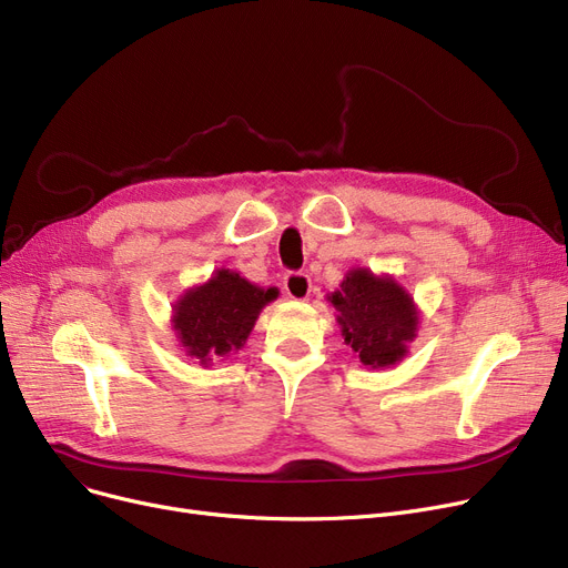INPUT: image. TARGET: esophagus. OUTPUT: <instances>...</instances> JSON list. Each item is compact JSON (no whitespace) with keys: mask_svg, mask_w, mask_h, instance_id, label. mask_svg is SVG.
I'll return each instance as SVG.
<instances>
[{"mask_svg":"<svg viewBox=\"0 0 568 568\" xmlns=\"http://www.w3.org/2000/svg\"><path fill=\"white\" fill-rule=\"evenodd\" d=\"M283 290L290 300L304 302L311 297V278L308 274H302V271H290L283 278Z\"/></svg>","mask_w":568,"mask_h":568,"instance_id":"esophagus-1","label":"esophagus"}]
</instances>
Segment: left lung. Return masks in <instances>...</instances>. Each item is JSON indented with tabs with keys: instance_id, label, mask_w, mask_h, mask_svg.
I'll return each instance as SVG.
<instances>
[{
	"instance_id": "1",
	"label": "left lung",
	"mask_w": 568,
	"mask_h": 568,
	"mask_svg": "<svg viewBox=\"0 0 568 568\" xmlns=\"http://www.w3.org/2000/svg\"><path fill=\"white\" fill-rule=\"evenodd\" d=\"M327 300L338 311L336 323L345 343L364 366L383 368L404 359L420 317L410 294L392 276L353 268Z\"/></svg>"
}]
</instances>
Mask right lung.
Listing matches in <instances>:
<instances>
[{
  "instance_id": "1",
  "label": "right lung",
  "mask_w": 568,
  "mask_h": 568,
  "mask_svg": "<svg viewBox=\"0 0 568 568\" xmlns=\"http://www.w3.org/2000/svg\"><path fill=\"white\" fill-rule=\"evenodd\" d=\"M278 297L276 287H257L236 271L217 268L200 287L187 290L174 306L176 336L185 355L211 364L243 348L260 311Z\"/></svg>"
}]
</instances>
